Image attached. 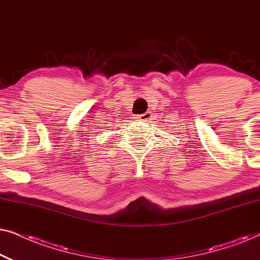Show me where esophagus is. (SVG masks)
I'll use <instances>...</instances> for the list:
<instances>
[{"label":"esophagus","instance_id":"esophagus-1","mask_svg":"<svg viewBox=\"0 0 260 260\" xmlns=\"http://www.w3.org/2000/svg\"><path fill=\"white\" fill-rule=\"evenodd\" d=\"M151 117H152V112L147 111V112L142 113V115H138L136 118L140 119V120H148V119H151Z\"/></svg>","mask_w":260,"mask_h":260}]
</instances>
